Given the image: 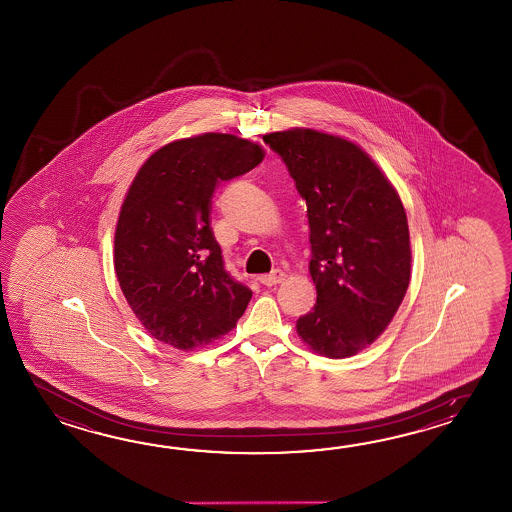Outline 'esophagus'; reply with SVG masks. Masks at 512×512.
<instances>
[{
  "mask_svg": "<svg viewBox=\"0 0 512 512\" xmlns=\"http://www.w3.org/2000/svg\"><path fill=\"white\" fill-rule=\"evenodd\" d=\"M283 278H285V272H283L282 269H274V271L269 272V274L260 276V282L263 283V285H267V287H272V285L282 282Z\"/></svg>",
  "mask_w": 512,
  "mask_h": 512,
  "instance_id": "esophagus-1",
  "label": "esophagus"
}]
</instances>
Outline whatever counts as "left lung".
Here are the masks:
<instances>
[{"instance_id": "1", "label": "left lung", "mask_w": 512, "mask_h": 512, "mask_svg": "<svg viewBox=\"0 0 512 512\" xmlns=\"http://www.w3.org/2000/svg\"><path fill=\"white\" fill-rule=\"evenodd\" d=\"M305 199L316 304L296 331L316 353L344 359L392 322L410 283L403 203L357 144L315 130L263 137Z\"/></svg>"}]
</instances>
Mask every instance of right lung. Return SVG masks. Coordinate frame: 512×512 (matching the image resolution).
<instances>
[{
    "mask_svg": "<svg viewBox=\"0 0 512 512\" xmlns=\"http://www.w3.org/2000/svg\"><path fill=\"white\" fill-rule=\"evenodd\" d=\"M263 155L236 135L205 133L166 144L135 175L115 230V272L135 316L164 344H208L251 302V289L225 269L210 210L219 183Z\"/></svg>",
    "mask_w": 512,
    "mask_h": 512,
    "instance_id": "right-lung-1",
    "label": "right lung"
}]
</instances>
